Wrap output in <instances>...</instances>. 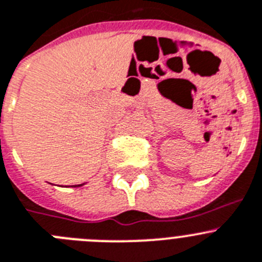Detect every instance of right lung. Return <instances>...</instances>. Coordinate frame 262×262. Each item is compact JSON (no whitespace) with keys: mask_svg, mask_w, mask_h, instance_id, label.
Returning <instances> with one entry per match:
<instances>
[{"mask_svg":"<svg viewBox=\"0 0 262 262\" xmlns=\"http://www.w3.org/2000/svg\"><path fill=\"white\" fill-rule=\"evenodd\" d=\"M84 184V183H83ZM83 184H76V186H74V187H80V186H83Z\"/></svg>","mask_w":262,"mask_h":262,"instance_id":"right-lung-1","label":"right lung"}]
</instances>
